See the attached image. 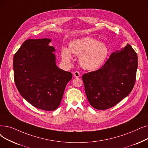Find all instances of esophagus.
Returning <instances> with one entry per match:
<instances>
[{
  "label": "esophagus",
  "mask_w": 148,
  "mask_h": 148,
  "mask_svg": "<svg viewBox=\"0 0 148 148\" xmlns=\"http://www.w3.org/2000/svg\"><path fill=\"white\" fill-rule=\"evenodd\" d=\"M73 75L75 77H79L80 76V73L79 71H75L73 73Z\"/></svg>",
  "instance_id": "1"
}]
</instances>
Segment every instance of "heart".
<instances>
[{
    "label": "heart",
    "mask_w": 148,
    "mask_h": 148,
    "mask_svg": "<svg viewBox=\"0 0 148 148\" xmlns=\"http://www.w3.org/2000/svg\"><path fill=\"white\" fill-rule=\"evenodd\" d=\"M69 50L63 48L62 57L64 61L69 62L73 54L79 57L81 66L86 69H94L100 66L108 54V48L103 43L95 38L85 37L73 40L69 43Z\"/></svg>",
    "instance_id": "b5f03b06"
}]
</instances>
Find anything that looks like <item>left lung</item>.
<instances>
[{"label":"left lung","mask_w":148,"mask_h":148,"mask_svg":"<svg viewBox=\"0 0 148 148\" xmlns=\"http://www.w3.org/2000/svg\"><path fill=\"white\" fill-rule=\"evenodd\" d=\"M138 57L130 44L111 54L100 69L82 76L87 99L99 110L111 108L131 92L136 80Z\"/></svg>","instance_id":"obj_1"}]
</instances>
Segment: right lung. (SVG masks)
<instances>
[{
    "instance_id": "1",
    "label": "right lung",
    "mask_w": 148,
    "mask_h": 148,
    "mask_svg": "<svg viewBox=\"0 0 148 148\" xmlns=\"http://www.w3.org/2000/svg\"><path fill=\"white\" fill-rule=\"evenodd\" d=\"M51 40H25L13 59L14 79L22 97L33 106L45 111L59 107L67 83L72 79L71 72L56 65L55 51Z\"/></svg>"
}]
</instances>
